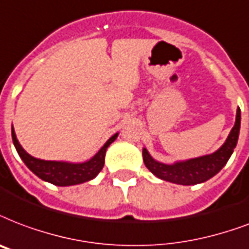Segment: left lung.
<instances>
[{"label": "left lung", "mask_w": 249, "mask_h": 249, "mask_svg": "<svg viewBox=\"0 0 249 249\" xmlns=\"http://www.w3.org/2000/svg\"><path fill=\"white\" fill-rule=\"evenodd\" d=\"M239 130H240V109L238 108L234 128L231 129L225 143L213 154L188 159L183 162H176L174 164H164L153 159L149 151L143 147L142 150L143 163L150 172H153L157 178L170 183L180 184V185H195V184L204 183L214 175H217L230 159L235 146L238 143Z\"/></svg>", "instance_id": "8db88e82"}]
</instances>
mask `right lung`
<instances>
[{
    "instance_id": "right-lung-1",
    "label": "right lung",
    "mask_w": 249,
    "mask_h": 249,
    "mask_svg": "<svg viewBox=\"0 0 249 249\" xmlns=\"http://www.w3.org/2000/svg\"><path fill=\"white\" fill-rule=\"evenodd\" d=\"M11 137H13V142H14L19 157L36 176L58 187H69V185L89 181L99 174L104 166V157H106L107 147L116 140L117 133L104 143L103 147L90 160L83 163L56 162V160H43V159L34 158L28 153H26V150L20 146L15 136L14 128H11Z\"/></svg>"
}]
</instances>
